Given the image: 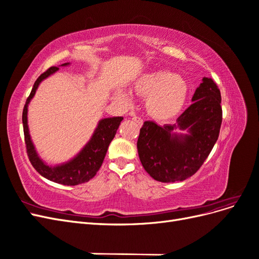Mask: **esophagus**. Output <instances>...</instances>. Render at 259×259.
I'll list each match as a JSON object with an SVG mask.
<instances>
[{"instance_id":"34e87169","label":"esophagus","mask_w":259,"mask_h":259,"mask_svg":"<svg viewBox=\"0 0 259 259\" xmlns=\"http://www.w3.org/2000/svg\"><path fill=\"white\" fill-rule=\"evenodd\" d=\"M133 121H135L136 123H138L139 125H143V123H144V121L142 120V119H140V117L139 116H133V119H132Z\"/></svg>"}]
</instances>
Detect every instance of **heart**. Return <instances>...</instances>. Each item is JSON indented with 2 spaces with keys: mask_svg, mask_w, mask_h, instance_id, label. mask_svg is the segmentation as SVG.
<instances>
[{
  "mask_svg": "<svg viewBox=\"0 0 259 259\" xmlns=\"http://www.w3.org/2000/svg\"><path fill=\"white\" fill-rule=\"evenodd\" d=\"M139 96L146 98V111L158 122H168L182 112L189 86L184 77L168 70H155L143 74L133 84ZM130 100L128 94L122 95Z\"/></svg>",
  "mask_w": 259,
  "mask_h": 259,
  "instance_id": "heart-1",
  "label": "heart"
}]
</instances>
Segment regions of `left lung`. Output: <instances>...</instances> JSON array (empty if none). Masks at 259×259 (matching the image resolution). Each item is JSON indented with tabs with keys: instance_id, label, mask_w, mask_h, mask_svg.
Segmentation results:
<instances>
[{
	"instance_id": "1",
	"label": "left lung",
	"mask_w": 259,
	"mask_h": 259,
	"mask_svg": "<svg viewBox=\"0 0 259 259\" xmlns=\"http://www.w3.org/2000/svg\"><path fill=\"white\" fill-rule=\"evenodd\" d=\"M193 103L176 124L160 126L146 121L140 128L137 149L147 173L162 183L182 182L198 171L217 142L223 121L222 96L210 77H203ZM177 127L188 135H175Z\"/></svg>"
}]
</instances>
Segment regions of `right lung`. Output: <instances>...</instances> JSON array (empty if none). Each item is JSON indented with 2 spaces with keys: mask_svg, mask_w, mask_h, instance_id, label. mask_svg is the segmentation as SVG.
<instances>
[{
  "mask_svg": "<svg viewBox=\"0 0 259 259\" xmlns=\"http://www.w3.org/2000/svg\"><path fill=\"white\" fill-rule=\"evenodd\" d=\"M68 65L69 62H66V64H62L61 66ZM58 69V67H51L38 76L34 82L32 91H31L29 97L27 98L26 105L23 107L22 111L23 134H25V143L29 160L38 174L42 175L46 179L52 180L54 183L67 186H76L83 183H88L90 179L96 175L101 164L104 162L108 147L114 138L123 117L114 116L100 120L90 142L86 144V146L82 149L80 153L76 154V156H74L72 160L56 166H50L46 163H44L40 159V156L37 155L35 148L32 144V140L30 138L27 117L28 105L30 100L34 96L36 89L38 88L40 83L54 72H56Z\"/></svg>",
  "mask_w": 259,
  "mask_h": 259,
  "instance_id": "add662e5",
  "label": "right lung"
}]
</instances>
